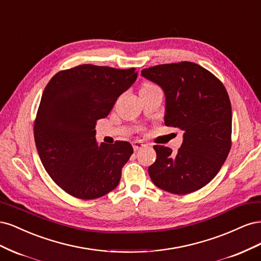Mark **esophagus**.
Segmentation results:
<instances>
[{"label": "esophagus", "instance_id": "34e87169", "mask_svg": "<svg viewBox=\"0 0 261 261\" xmlns=\"http://www.w3.org/2000/svg\"><path fill=\"white\" fill-rule=\"evenodd\" d=\"M144 147H146V144H144L143 141H139V140L133 141V148H134V150H135V151H137V150H140L141 148H144Z\"/></svg>", "mask_w": 261, "mask_h": 261}]
</instances>
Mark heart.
<instances>
[{"instance_id": "b5f03b06", "label": "heart", "mask_w": 261, "mask_h": 261, "mask_svg": "<svg viewBox=\"0 0 261 261\" xmlns=\"http://www.w3.org/2000/svg\"><path fill=\"white\" fill-rule=\"evenodd\" d=\"M153 87H155L154 85H152V84H148V83H146V84H144L143 85V87H141V89H149V88H153Z\"/></svg>"}]
</instances>
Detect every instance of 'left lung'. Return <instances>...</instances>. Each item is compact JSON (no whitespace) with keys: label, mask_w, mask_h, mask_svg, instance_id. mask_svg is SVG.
Returning <instances> with one entry per match:
<instances>
[{"label":"left lung","mask_w":261,"mask_h":261,"mask_svg":"<svg viewBox=\"0 0 261 261\" xmlns=\"http://www.w3.org/2000/svg\"><path fill=\"white\" fill-rule=\"evenodd\" d=\"M141 76L164 91L165 125L184 130L176 154L153 146L156 160L148 168L150 178L172 194L198 191L218 174L231 149L232 108L225 87L192 62L145 68Z\"/></svg>","instance_id":"1"}]
</instances>
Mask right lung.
Wrapping results in <instances>:
<instances>
[{"mask_svg": "<svg viewBox=\"0 0 261 261\" xmlns=\"http://www.w3.org/2000/svg\"><path fill=\"white\" fill-rule=\"evenodd\" d=\"M135 68L84 64L55 74L42 93L35 121L39 156L50 177L80 199H96L118 185L133 153L127 141L96 140V124L135 83Z\"/></svg>", "mask_w": 261, "mask_h": 261, "instance_id": "add662e5", "label": "right lung"}]
</instances>
